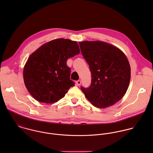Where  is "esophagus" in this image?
Instances as JSON below:
<instances>
[{"instance_id":"34e87169","label":"esophagus","mask_w":153,"mask_h":153,"mask_svg":"<svg viewBox=\"0 0 153 153\" xmlns=\"http://www.w3.org/2000/svg\"><path fill=\"white\" fill-rule=\"evenodd\" d=\"M76 84H77V85H78V86H79V85H80L81 84V81L80 80H78V81H76Z\"/></svg>"}]
</instances>
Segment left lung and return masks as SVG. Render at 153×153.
I'll use <instances>...</instances> for the list:
<instances>
[{"label":"left lung","mask_w":153,"mask_h":153,"mask_svg":"<svg viewBox=\"0 0 153 153\" xmlns=\"http://www.w3.org/2000/svg\"><path fill=\"white\" fill-rule=\"evenodd\" d=\"M81 53L91 72V84L81 90L95 107L114 105L126 94L131 68L124 53L117 46L100 41L79 42Z\"/></svg>","instance_id":"left-lung-1"}]
</instances>
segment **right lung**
<instances>
[{
	"label": "right lung",
	"mask_w": 153,
	"mask_h": 153,
	"mask_svg": "<svg viewBox=\"0 0 153 153\" xmlns=\"http://www.w3.org/2000/svg\"><path fill=\"white\" fill-rule=\"evenodd\" d=\"M79 52L77 42L59 38L44 44L29 56L23 75L25 87L35 100L52 104L65 97L75 85L66 61Z\"/></svg>",
	"instance_id": "add662e5"
}]
</instances>
